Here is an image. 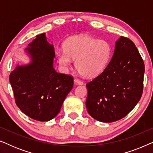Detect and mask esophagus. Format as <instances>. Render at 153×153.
<instances>
[{"label": "esophagus", "mask_w": 153, "mask_h": 153, "mask_svg": "<svg viewBox=\"0 0 153 153\" xmlns=\"http://www.w3.org/2000/svg\"><path fill=\"white\" fill-rule=\"evenodd\" d=\"M74 81L75 84H76V85H83V81L79 80V79H74Z\"/></svg>", "instance_id": "1"}]
</instances>
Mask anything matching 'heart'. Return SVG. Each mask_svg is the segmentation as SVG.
<instances>
[{"label":"heart","mask_w":153,"mask_h":153,"mask_svg":"<svg viewBox=\"0 0 153 153\" xmlns=\"http://www.w3.org/2000/svg\"><path fill=\"white\" fill-rule=\"evenodd\" d=\"M111 46L106 40L80 35L67 39L64 49L58 50L56 56L62 68H69L72 60H75V68L79 74L94 77L105 70L111 57Z\"/></svg>","instance_id":"obj_1"}]
</instances>
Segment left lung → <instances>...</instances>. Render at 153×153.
Masks as SVG:
<instances>
[{"mask_svg": "<svg viewBox=\"0 0 153 153\" xmlns=\"http://www.w3.org/2000/svg\"><path fill=\"white\" fill-rule=\"evenodd\" d=\"M144 72L143 60L135 45L121 36L105 70L86 84L88 113L102 123L126 116L141 99Z\"/></svg>", "mask_w": 153, "mask_h": 153, "instance_id": "obj_1", "label": "left lung"}]
</instances>
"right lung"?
<instances>
[{"label": "right lung", "instance_id": "add662e5", "mask_svg": "<svg viewBox=\"0 0 153 153\" xmlns=\"http://www.w3.org/2000/svg\"><path fill=\"white\" fill-rule=\"evenodd\" d=\"M25 51L30 62L17 65L10 75L16 104L32 119L49 121L60 112L72 89L73 77L56 72L54 47L47 42L45 33L37 35Z\"/></svg>", "mask_w": 153, "mask_h": 153}]
</instances>
